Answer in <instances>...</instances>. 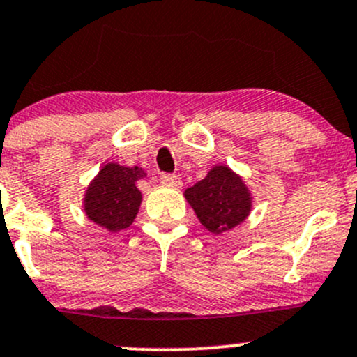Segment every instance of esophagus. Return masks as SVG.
Returning <instances> with one entry per match:
<instances>
[{
  "label": "esophagus",
  "mask_w": 357,
  "mask_h": 357,
  "mask_svg": "<svg viewBox=\"0 0 357 357\" xmlns=\"http://www.w3.org/2000/svg\"><path fill=\"white\" fill-rule=\"evenodd\" d=\"M160 181H162L164 185L172 186V188H181V179L174 174H162L160 176Z\"/></svg>",
  "instance_id": "obj_1"
}]
</instances>
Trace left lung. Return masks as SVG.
<instances>
[{"label":"left lung","mask_w":357,"mask_h":357,"mask_svg":"<svg viewBox=\"0 0 357 357\" xmlns=\"http://www.w3.org/2000/svg\"><path fill=\"white\" fill-rule=\"evenodd\" d=\"M183 195L202 226L215 236L245 222L253 208L250 186L226 164H215L202 181Z\"/></svg>","instance_id":"obj_1"}]
</instances>
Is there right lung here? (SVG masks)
<instances>
[{"mask_svg": "<svg viewBox=\"0 0 357 357\" xmlns=\"http://www.w3.org/2000/svg\"><path fill=\"white\" fill-rule=\"evenodd\" d=\"M145 176L147 172L138 166L104 164L84 193L82 207L87 219L107 232H119L130 227L137 219L144 198L137 183Z\"/></svg>", "mask_w": 357, "mask_h": 357, "instance_id": "right-lung-1", "label": "right lung"}]
</instances>
